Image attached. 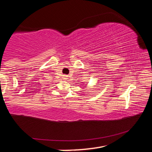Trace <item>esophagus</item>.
I'll use <instances>...</instances> for the list:
<instances>
[{
    "mask_svg": "<svg viewBox=\"0 0 152 152\" xmlns=\"http://www.w3.org/2000/svg\"><path fill=\"white\" fill-rule=\"evenodd\" d=\"M64 79L68 80V76H64Z\"/></svg>",
    "mask_w": 152,
    "mask_h": 152,
    "instance_id": "1",
    "label": "esophagus"
}]
</instances>
